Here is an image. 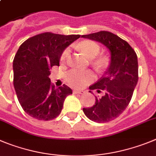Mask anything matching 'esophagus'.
<instances>
[{
    "label": "esophagus",
    "instance_id": "obj_1",
    "mask_svg": "<svg viewBox=\"0 0 156 156\" xmlns=\"http://www.w3.org/2000/svg\"><path fill=\"white\" fill-rule=\"evenodd\" d=\"M73 92L75 94H81V95H82V94L85 93V91L83 90H74L73 91Z\"/></svg>",
    "mask_w": 156,
    "mask_h": 156
}]
</instances>
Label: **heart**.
<instances>
[{
	"label": "heart",
	"mask_w": 156,
	"mask_h": 156,
	"mask_svg": "<svg viewBox=\"0 0 156 156\" xmlns=\"http://www.w3.org/2000/svg\"><path fill=\"white\" fill-rule=\"evenodd\" d=\"M77 47L82 51L88 58L93 59L92 64L98 69L102 68L106 64L107 58L105 56H97L101 50V47L96 42L93 40H84L77 45ZM69 49L67 48L62 52L61 55V61L65 62L69 56ZM95 79V75L90 71H80L72 69L66 75V80L68 83L74 88H83L86 85L92 82Z\"/></svg>",
	"instance_id": "b5f03b06"
}]
</instances>
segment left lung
Segmentation results:
<instances>
[{"mask_svg": "<svg viewBox=\"0 0 156 156\" xmlns=\"http://www.w3.org/2000/svg\"><path fill=\"white\" fill-rule=\"evenodd\" d=\"M81 37L105 45L111 54L109 68L97 82L89 86V92H102L95 96L92 107L83 108L85 116L97 123H106L118 117L127 107L138 81L137 57L134 49L118 36L107 32L83 35Z\"/></svg>", "mask_w": 156, "mask_h": 156, "instance_id": "1", "label": "left lung"}]
</instances>
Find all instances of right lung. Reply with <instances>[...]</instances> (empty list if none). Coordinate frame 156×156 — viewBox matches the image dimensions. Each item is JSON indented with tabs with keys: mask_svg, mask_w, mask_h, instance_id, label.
Masks as SVG:
<instances>
[{
	"mask_svg": "<svg viewBox=\"0 0 156 156\" xmlns=\"http://www.w3.org/2000/svg\"><path fill=\"white\" fill-rule=\"evenodd\" d=\"M80 36L41 33L26 40L17 51L13 61L14 87L22 109L33 118H56L65 98L72 94L66 85L56 88L49 75L54 66H59L64 49Z\"/></svg>",
	"mask_w": 156,
	"mask_h": 156,
	"instance_id": "obj_1",
	"label": "right lung"
}]
</instances>
